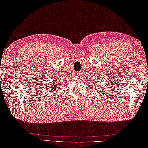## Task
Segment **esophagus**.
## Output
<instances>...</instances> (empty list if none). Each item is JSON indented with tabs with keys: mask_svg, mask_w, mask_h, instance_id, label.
Segmentation results:
<instances>
[{
	"mask_svg": "<svg viewBox=\"0 0 148 148\" xmlns=\"http://www.w3.org/2000/svg\"><path fill=\"white\" fill-rule=\"evenodd\" d=\"M76 75H77V77H79V75H80V73H77V74Z\"/></svg>",
	"mask_w": 148,
	"mask_h": 148,
	"instance_id": "obj_1",
	"label": "esophagus"
}]
</instances>
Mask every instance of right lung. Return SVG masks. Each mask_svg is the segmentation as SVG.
Returning <instances> with one entry per match:
<instances>
[{
    "mask_svg": "<svg viewBox=\"0 0 148 148\" xmlns=\"http://www.w3.org/2000/svg\"><path fill=\"white\" fill-rule=\"evenodd\" d=\"M60 81H59V79L52 81L51 83V86H49V89H51V90H50V92L52 93L53 92L56 91L57 90H58V89H59L58 88H59L60 85Z\"/></svg>",
    "mask_w": 148,
    "mask_h": 148,
    "instance_id": "add662e5",
    "label": "right lung"
}]
</instances>
